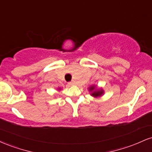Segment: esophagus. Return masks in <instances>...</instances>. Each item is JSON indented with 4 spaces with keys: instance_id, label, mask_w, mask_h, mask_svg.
<instances>
[{
    "instance_id": "obj_1",
    "label": "esophagus",
    "mask_w": 152,
    "mask_h": 152,
    "mask_svg": "<svg viewBox=\"0 0 152 152\" xmlns=\"http://www.w3.org/2000/svg\"><path fill=\"white\" fill-rule=\"evenodd\" d=\"M74 81L69 82V85H72V84H74Z\"/></svg>"
}]
</instances>
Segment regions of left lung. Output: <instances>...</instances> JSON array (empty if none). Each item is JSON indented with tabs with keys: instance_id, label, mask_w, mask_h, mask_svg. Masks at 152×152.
<instances>
[{
	"instance_id": "left-lung-1",
	"label": "left lung",
	"mask_w": 152,
	"mask_h": 152,
	"mask_svg": "<svg viewBox=\"0 0 152 152\" xmlns=\"http://www.w3.org/2000/svg\"><path fill=\"white\" fill-rule=\"evenodd\" d=\"M88 90H89V91L91 92V95L94 97L101 96L103 95V94H104V91L102 89H96L95 86H91L89 87Z\"/></svg>"
}]
</instances>
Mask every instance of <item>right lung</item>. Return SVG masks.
<instances>
[{
	"instance_id": "add662e5",
	"label": "right lung",
	"mask_w": 152,
	"mask_h": 152,
	"mask_svg": "<svg viewBox=\"0 0 152 152\" xmlns=\"http://www.w3.org/2000/svg\"><path fill=\"white\" fill-rule=\"evenodd\" d=\"M58 89H60V88H58Z\"/></svg>"
}]
</instances>
